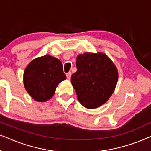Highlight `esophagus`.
Instances as JSON below:
<instances>
[{"instance_id": "obj_1", "label": "esophagus", "mask_w": 151, "mask_h": 151, "mask_svg": "<svg viewBox=\"0 0 151 151\" xmlns=\"http://www.w3.org/2000/svg\"><path fill=\"white\" fill-rule=\"evenodd\" d=\"M71 75H72V73H71V72H68V73L66 74V77H67V79H68V80L70 79V78H71Z\"/></svg>"}]
</instances>
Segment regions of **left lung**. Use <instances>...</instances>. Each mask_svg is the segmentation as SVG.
<instances>
[{
    "instance_id": "left-lung-1",
    "label": "left lung",
    "mask_w": 151,
    "mask_h": 151,
    "mask_svg": "<svg viewBox=\"0 0 151 151\" xmlns=\"http://www.w3.org/2000/svg\"><path fill=\"white\" fill-rule=\"evenodd\" d=\"M76 65L77 70L71 76V83L80 103L89 109L106 103L118 79L111 60L102 53H85L78 56Z\"/></svg>"
}]
</instances>
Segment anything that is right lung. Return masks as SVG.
Masks as SVG:
<instances>
[{"label": "right lung", "mask_w": 151, "mask_h": 151, "mask_svg": "<svg viewBox=\"0 0 151 151\" xmlns=\"http://www.w3.org/2000/svg\"><path fill=\"white\" fill-rule=\"evenodd\" d=\"M66 79L63 65L50 55L33 60L25 68L23 82L26 90L37 101H45L55 93L58 84Z\"/></svg>", "instance_id": "add662e5"}]
</instances>
